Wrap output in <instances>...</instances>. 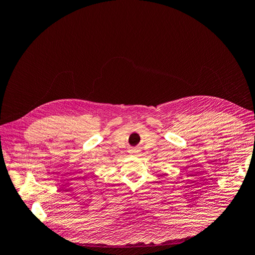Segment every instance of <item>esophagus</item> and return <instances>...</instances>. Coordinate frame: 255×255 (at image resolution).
<instances>
[{"instance_id": "34e87169", "label": "esophagus", "mask_w": 255, "mask_h": 255, "mask_svg": "<svg viewBox=\"0 0 255 255\" xmlns=\"http://www.w3.org/2000/svg\"><path fill=\"white\" fill-rule=\"evenodd\" d=\"M137 151H138V149H137V148H132V149H129V152H131V154H133V155L136 154Z\"/></svg>"}]
</instances>
